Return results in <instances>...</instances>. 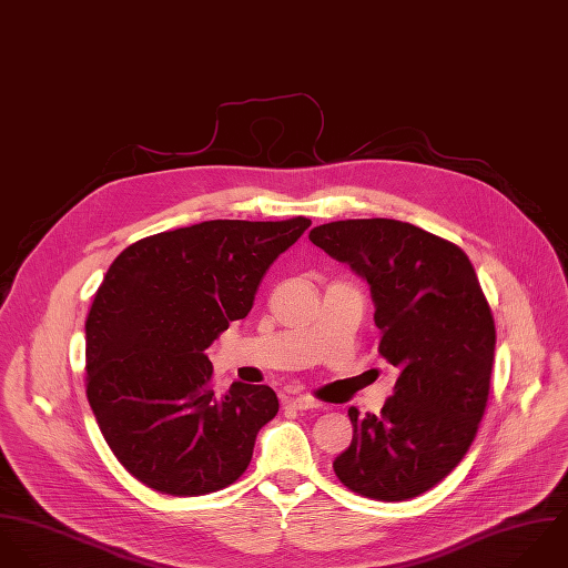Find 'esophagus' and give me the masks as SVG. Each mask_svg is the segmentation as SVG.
I'll use <instances>...</instances> for the list:
<instances>
[{
  "label": "esophagus",
  "mask_w": 568,
  "mask_h": 568,
  "mask_svg": "<svg viewBox=\"0 0 568 568\" xmlns=\"http://www.w3.org/2000/svg\"><path fill=\"white\" fill-rule=\"evenodd\" d=\"M285 404L294 406L296 410H312V408H321L323 404L318 399H314L312 395H298V397H287Z\"/></svg>",
  "instance_id": "obj_1"
}]
</instances>
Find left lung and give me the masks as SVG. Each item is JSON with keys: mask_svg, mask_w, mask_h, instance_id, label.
I'll return each mask as SVG.
<instances>
[{"mask_svg": "<svg viewBox=\"0 0 568 568\" xmlns=\"http://www.w3.org/2000/svg\"><path fill=\"white\" fill-rule=\"evenodd\" d=\"M310 241L366 278L379 355L399 368L379 415L353 424L334 471L373 500H408L444 480L469 450L483 419L496 327L467 254L397 220L316 226Z\"/></svg>", "mask_w": 568, "mask_h": 568, "instance_id": "8db88e82", "label": "left lung"}]
</instances>
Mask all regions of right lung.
I'll use <instances>...</instances> for the list:
<instances>
[{"mask_svg":"<svg viewBox=\"0 0 568 568\" xmlns=\"http://www.w3.org/2000/svg\"><path fill=\"white\" fill-rule=\"evenodd\" d=\"M310 226L213 220L115 256L85 323V386L108 446L146 487L202 496L250 465L276 393L234 382L217 397L204 351L247 316L267 267Z\"/></svg>","mask_w":568,"mask_h":568,"instance_id":"1","label":"right lung"}]
</instances>
